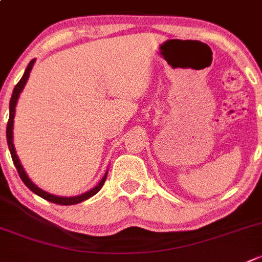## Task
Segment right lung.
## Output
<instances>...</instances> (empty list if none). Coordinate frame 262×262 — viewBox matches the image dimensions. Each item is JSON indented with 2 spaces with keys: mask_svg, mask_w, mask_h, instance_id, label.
Returning a JSON list of instances; mask_svg holds the SVG:
<instances>
[{
  "mask_svg": "<svg viewBox=\"0 0 262 262\" xmlns=\"http://www.w3.org/2000/svg\"><path fill=\"white\" fill-rule=\"evenodd\" d=\"M34 64H35V59H32L30 63H29V66L26 67L25 73H24V75H23V78L20 79V82H18L17 84L15 85V88H13L12 96H11V99H10V117H9V122H7L6 137H7V145H9V149H10V152H11V158H12V161H13V164H15L16 169H17V172H18V175H20L21 180L25 183L26 187H28L29 189L32 191V193H35L36 195L41 196V198L47 199V201L51 202V203L61 204V206H72V204L80 203V202H83V201H85V199L91 198V196H93L94 194H97L99 190H101V188L103 187L104 182H106L107 172H108V170L104 172L103 178L99 180V183L96 185V187L92 188V189H90L88 191H85V193L79 194V195H75V196L54 195V194H50V193H48V191L42 190L41 188H39L37 185H35L34 183L31 182V179L28 177V174H26L24 166L21 165L20 159H18L17 154H16L15 145H13V118H15L16 104H17L20 93L23 92L24 88H25L26 82H28L29 77H30V72H31L32 67H34Z\"/></svg>",
  "mask_w": 262,
  "mask_h": 262,
  "instance_id": "right-lung-1",
  "label": "right lung"
}]
</instances>
